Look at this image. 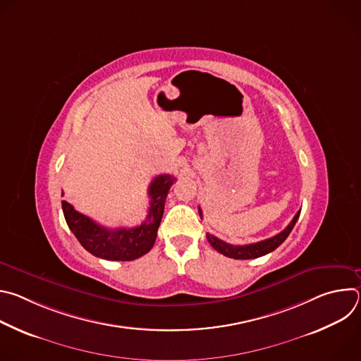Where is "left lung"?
Masks as SVG:
<instances>
[{
	"instance_id": "8db88e82",
	"label": "left lung",
	"mask_w": 361,
	"mask_h": 361,
	"mask_svg": "<svg viewBox=\"0 0 361 361\" xmlns=\"http://www.w3.org/2000/svg\"><path fill=\"white\" fill-rule=\"evenodd\" d=\"M300 212L301 210L297 212L294 219L290 221V224L281 233H279L277 235H274L271 238L259 241V243L245 244V245H233V244H228V243H226V241H223V240H220V238H217V237H214L213 234H209V233H207V240L213 245L214 250H217L219 252H221L226 257H230V259H235V260L257 259V257H262V255H266V254L274 251L288 237V234L291 233L293 227L295 226V223L300 217ZM198 213H200V217H201V209L200 207H198Z\"/></svg>"
}]
</instances>
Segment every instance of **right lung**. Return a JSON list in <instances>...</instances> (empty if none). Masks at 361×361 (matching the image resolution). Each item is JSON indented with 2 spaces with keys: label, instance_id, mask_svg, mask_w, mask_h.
I'll return each mask as SVG.
<instances>
[{
  "label": "right lung",
  "instance_id": "right-lung-1",
  "mask_svg": "<svg viewBox=\"0 0 361 361\" xmlns=\"http://www.w3.org/2000/svg\"><path fill=\"white\" fill-rule=\"evenodd\" d=\"M176 177L161 174L154 178L148 187L149 209L145 221L131 228L110 230L78 213L67 201H61L63 213L70 230L80 244L98 259L111 262H131L147 254L157 238L164 204ZM64 195V194H63Z\"/></svg>",
  "mask_w": 361,
  "mask_h": 361
}]
</instances>
